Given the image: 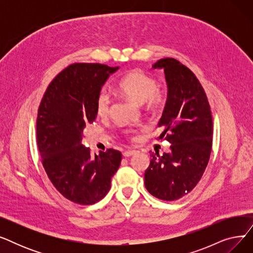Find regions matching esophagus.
<instances>
[{"label": "esophagus", "instance_id": "esophagus-1", "mask_svg": "<svg viewBox=\"0 0 253 253\" xmlns=\"http://www.w3.org/2000/svg\"><path fill=\"white\" fill-rule=\"evenodd\" d=\"M135 153H136V151H134V150H128V151H125L123 153V156L124 157H131L132 155H134Z\"/></svg>", "mask_w": 253, "mask_h": 253}]
</instances>
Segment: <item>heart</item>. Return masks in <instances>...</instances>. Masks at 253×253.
I'll return each mask as SVG.
<instances>
[{"mask_svg":"<svg viewBox=\"0 0 253 253\" xmlns=\"http://www.w3.org/2000/svg\"><path fill=\"white\" fill-rule=\"evenodd\" d=\"M119 91L138 103H143L150 111H158L166 102V92L158 88L157 80L151 75L136 70L123 77L118 84ZM95 111L98 117H109L112 111V96L102 89L95 99ZM126 133L132 139L136 138V131L129 129Z\"/></svg>","mask_w":253,"mask_h":253,"instance_id":"heart-1","label":"heart"}]
</instances>
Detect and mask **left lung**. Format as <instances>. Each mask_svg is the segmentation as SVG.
Returning <instances> with one entry per match:
<instances>
[{
	"instance_id": "8db88e82",
	"label": "left lung",
	"mask_w": 253,
	"mask_h": 253,
	"mask_svg": "<svg viewBox=\"0 0 253 253\" xmlns=\"http://www.w3.org/2000/svg\"><path fill=\"white\" fill-rule=\"evenodd\" d=\"M168 85L165 109L159 122L160 139L171 143L169 153L152 154L144 172L148 192L164 201L188 195L200 181L209 162L213 135L206 93L195 74L174 58L158 60Z\"/></svg>"
}]
</instances>
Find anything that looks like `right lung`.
Instances as JSON below:
<instances>
[{
    "mask_svg": "<svg viewBox=\"0 0 253 253\" xmlns=\"http://www.w3.org/2000/svg\"><path fill=\"white\" fill-rule=\"evenodd\" d=\"M118 69L101 63L70 64L52 80L39 105L37 142L43 167L54 188L80 205L100 201L121 164L120 151L108 149L93 157L81 143L86 124L96 118L101 86Z\"/></svg>",
    "mask_w": 253,
    "mask_h": 253,
    "instance_id": "right-lung-1",
    "label": "right lung"
}]
</instances>
